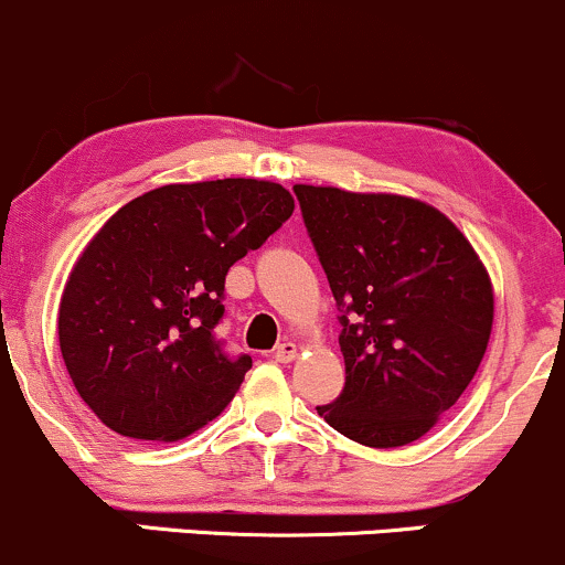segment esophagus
<instances>
[{"instance_id":"34e87169","label":"esophagus","mask_w":565,"mask_h":565,"mask_svg":"<svg viewBox=\"0 0 565 565\" xmlns=\"http://www.w3.org/2000/svg\"><path fill=\"white\" fill-rule=\"evenodd\" d=\"M295 355H297V345H295V342H289V340L278 342L276 350H274V359L278 361V364H289V361H295Z\"/></svg>"}]
</instances>
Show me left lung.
<instances>
[{
	"label": "left lung",
	"instance_id": "8db88e82",
	"mask_svg": "<svg viewBox=\"0 0 565 565\" xmlns=\"http://www.w3.org/2000/svg\"><path fill=\"white\" fill-rule=\"evenodd\" d=\"M332 287L345 387L316 406L374 449L423 438L476 377L494 291L468 238L436 206L391 193L295 185Z\"/></svg>",
	"mask_w": 565,
	"mask_h": 565
}]
</instances>
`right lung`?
Wrapping results in <instances>:
<instances>
[{
    "label": "right lung",
    "mask_w": 565,
    "mask_h": 565,
    "mask_svg": "<svg viewBox=\"0 0 565 565\" xmlns=\"http://www.w3.org/2000/svg\"><path fill=\"white\" fill-rule=\"evenodd\" d=\"M291 212L287 188L225 178L142 193L95 233L63 289L57 337L103 425L178 440L223 412L252 369L215 334L225 276Z\"/></svg>",
    "instance_id": "obj_1"
}]
</instances>
